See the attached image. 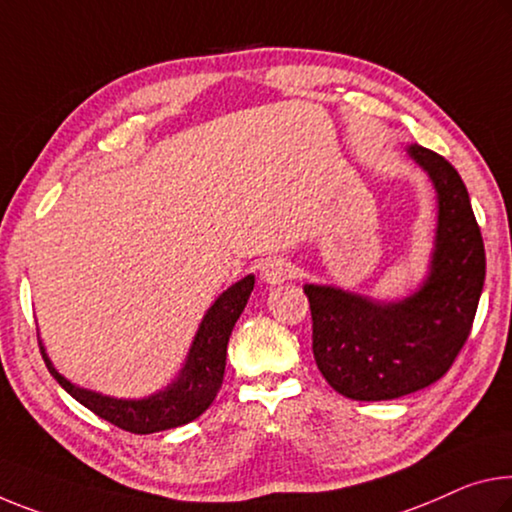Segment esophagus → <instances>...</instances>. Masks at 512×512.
<instances>
[{"label": "esophagus", "instance_id": "obj_1", "mask_svg": "<svg viewBox=\"0 0 512 512\" xmlns=\"http://www.w3.org/2000/svg\"><path fill=\"white\" fill-rule=\"evenodd\" d=\"M291 275H294L291 264L287 259H280V257L266 259L262 264V271H259V278H262L266 285H282V282H287Z\"/></svg>", "mask_w": 512, "mask_h": 512}]
</instances>
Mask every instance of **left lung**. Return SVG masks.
<instances>
[{
  "mask_svg": "<svg viewBox=\"0 0 512 512\" xmlns=\"http://www.w3.org/2000/svg\"><path fill=\"white\" fill-rule=\"evenodd\" d=\"M408 157L435 191L428 271L399 298L307 282L312 351L328 385L353 401H392L440 380L472 330L485 280V248L458 170L410 143Z\"/></svg>",
  "mask_w": 512,
  "mask_h": 512,
  "instance_id": "left-lung-1",
  "label": "left lung"
}]
</instances>
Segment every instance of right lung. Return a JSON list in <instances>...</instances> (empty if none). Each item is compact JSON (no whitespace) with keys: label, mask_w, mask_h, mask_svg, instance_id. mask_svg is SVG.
<instances>
[{"label":"right lung","mask_w":512,"mask_h":512,"mask_svg":"<svg viewBox=\"0 0 512 512\" xmlns=\"http://www.w3.org/2000/svg\"><path fill=\"white\" fill-rule=\"evenodd\" d=\"M253 287V273L227 287L202 316L177 376L166 387L141 396V399H120V396H109L72 383L54 367L43 339H40V353H43V360L56 383L97 417L136 435L168 431V428L184 426L198 419L216 399L218 389L223 385L227 342H230L234 323L246 307Z\"/></svg>","instance_id":"obj_1"}]
</instances>
